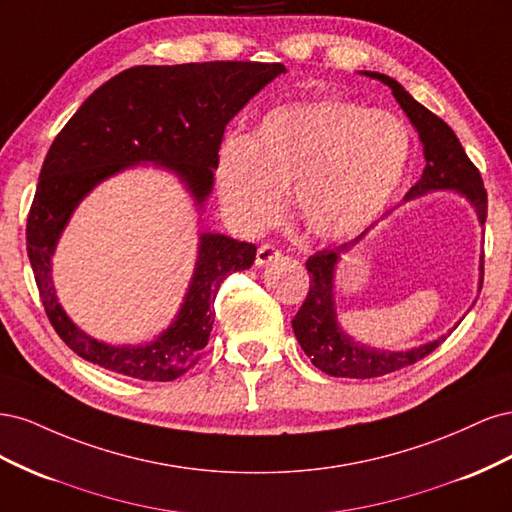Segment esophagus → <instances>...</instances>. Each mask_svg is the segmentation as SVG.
Returning <instances> with one entry per match:
<instances>
[{
    "label": "esophagus",
    "instance_id": "obj_1",
    "mask_svg": "<svg viewBox=\"0 0 512 512\" xmlns=\"http://www.w3.org/2000/svg\"><path fill=\"white\" fill-rule=\"evenodd\" d=\"M280 256H282V254L277 252L271 243L260 245V247H258V252H256V267H267L269 262L277 260Z\"/></svg>",
    "mask_w": 512,
    "mask_h": 512
}]
</instances>
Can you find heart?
<instances>
[{
	"label": "heart",
	"instance_id": "obj_1",
	"mask_svg": "<svg viewBox=\"0 0 512 512\" xmlns=\"http://www.w3.org/2000/svg\"><path fill=\"white\" fill-rule=\"evenodd\" d=\"M412 158L408 123L346 100L292 102L260 119L250 138L230 136L215 156L226 218L260 232L284 209L309 232L339 241L361 235L391 205Z\"/></svg>",
	"mask_w": 512,
	"mask_h": 512
}]
</instances>
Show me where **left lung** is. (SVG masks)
<instances>
[{
  "label": "left lung",
  "mask_w": 512,
  "mask_h": 512,
  "mask_svg": "<svg viewBox=\"0 0 512 512\" xmlns=\"http://www.w3.org/2000/svg\"><path fill=\"white\" fill-rule=\"evenodd\" d=\"M359 74H365L369 79H376L386 87H391L393 98L401 106V111L406 113L423 143V175L404 196V203L433 192H453L468 200V205L476 213L478 224L485 226L487 192L483 188V179H480L476 166L470 162L466 151H463L455 132L448 128V123H444L438 115H433L423 104H418L404 89V85H399L391 76L374 70H361ZM371 228H367L354 241L335 247V250L316 252L305 262L309 273V292L297 316L292 318V331L303 352L309 356V361L324 371V374L335 378H378L412 365L436 350L459 324L457 322L453 329L431 339V342L408 350L371 348L344 331L342 322L337 318L335 301L337 267L344 260V254H350L367 237ZM480 288H483V254H480L478 265V292Z\"/></svg>",
  "instance_id": "obj_1"
}]
</instances>
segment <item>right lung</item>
<instances>
[{
  "mask_svg": "<svg viewBox=\"0 0 512 512\" xmlns=\"http://www.w3.org/2000/svg\"><path fill=\"white\" fill-rule=\"evenodd\" d=\"M280 74L282 64L254 61L128 68L98 87L57 134L27 218V256L46 316L81 359L151 382L175 380L200 359L222 282L256 258V245L203 230L215 156L230 119ZM149 163L175 174L197 207L195 271L164 332L143 345H108L85 334L58 303L52 256L73 211L98 184Z\"/></svg>",
  "mask_w": 512,
  "mask_h": 512,
  "instance_id": "obj_1",
  "label": "right lung"
}]
</instances>
